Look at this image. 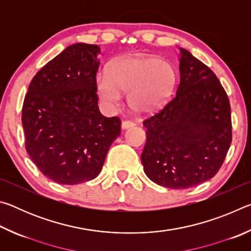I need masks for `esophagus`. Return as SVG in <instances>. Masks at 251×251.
I'll list each match as a JSON object with an SVG mask.
<instances>
[{
  "mask_svg": "<svg viewBox=\"0 0 251 251\" xmlns=\"http://www.w3.org/2000/svg\"><path fill=\"white\" fill-rule=\"evenodd\" d=\"M133 126H134V123L130 121H123V123H122L123 129H127V128H129V127H133Z\"/></svg>",
  "mask_w": 251,
  "mask_h": 251,
  "instance_id": "obj_1",
  "label": "esophagus"
}]
</instances>
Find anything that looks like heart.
Here are the masks:
<instances>
[{"instance_id": "obj_1", "label": "heart", "mask_w": 251, "mask_h": 251, "mask_svg": "<svg viewBox=\"0 0 251 251\" xmlns=\"http://www.w3.org/2000/svg\"><path fill=\"white\" fill-rule=\"evenodd\" d=\"M174 82L175 73L168 62L137 55L121 59L110 69H101L96 77V88L108 107L120 104L122 92H128L131 107L148 112L167 99Z\"/></svg>"}]
</instances>
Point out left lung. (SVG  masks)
Returning a JSON list of instances; mask_svg holds the SVG:
<instances>
[{"label":"left lung","instance_id":"8db88e82","mask_svg":"<svg viewBox=\"0 0 251 251\" xmlns=\"http://www.w3.org/2000/svg\"><path fill=\"white\" fill-rule=\"evenodd\" d=\"M180 80L161 107L144 118V172L157 185L186 189L214 177L230 147L226 91L209 67L180 49Z\"/></svg>","mask_w":251,"mask_h":251}]
</instances>
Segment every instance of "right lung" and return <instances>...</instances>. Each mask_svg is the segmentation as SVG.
<instances>
[{
    "label": "right lung",
    "instance_id": "right-lung-1",
    "mask_svg": "<svg viewBox=\"0 0 251 251\" xmlns=\"http://www.w3.org/2000/svg\"><path fill=\"white\" fill-rule=\"evenodd\" d=\"M100 50L77 43L42 67L31 80L22 107L25 150L40 172L63 185L94 179L121 120L101 115L96 74Z\"/></svg>",
    "mask_w": 251,
    "mask_h": 251
}]
</instances>
